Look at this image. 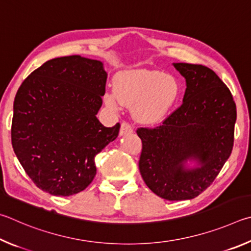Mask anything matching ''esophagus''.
Returning a JSON list of instances; mask_svg holds the SVG:
<instances>
[{"label": "esophagus", "mask_w": 251, "mask_h": 251, "mask_svg": "<svg viewBox=\"0 0 251 251\" xmlns=\"http://www.w3.org/2000/svg\"><path fill=\"white\" fill-rule=\"evenodd\" d=\"M133 132L132 126L130 125L129 122H122L121 128H120V135H126Z\"/></svg>", "instance_id": "34e87169"}]
</instances>
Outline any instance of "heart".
I'll return each mask as SVG.
<instances>
[{
  "label": "heart",
  "instance_id": "obj_1",
  "mask_svg": "<svg viewBox=\"0 0 251 251\" xmlns=\"http://www.w3.org/2000/svg\"><path fill=\"white\" fill-rule=\"evenodd\" d=\"M179 87L174 77L155 70L138 69L119 73L113 91L104 96L110 108L132 105L133 117L143 123L161 121L176 101Z\"/></svg>",
  "mask_w": 251,
  "mask_h": 251
}]
</instances>
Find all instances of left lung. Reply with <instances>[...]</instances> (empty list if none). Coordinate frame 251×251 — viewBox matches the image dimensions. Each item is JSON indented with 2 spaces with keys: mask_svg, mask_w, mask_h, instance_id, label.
<instances>
[{
  "mask_svg": "<svg viewBox=\"0 0 251 251\" xmlns=\"http://www.w3.org/2000/svg\"><path fill=\"white\" fill-rule=\"evenodd\" d=\"M186 79L183 103L154 128H139L144 183L168 201L192 200L212 185L234 147L236 103L228 87L203 65L174 64ZM187 159L201 168L186 170Z\"/></svg>",
  "mask_w": 251,
  "mask_h": 251,
  "instance_id": "obj_1",
  "label": "left lung"
}]
</instances>
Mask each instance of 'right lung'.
<instances>
[{"label": "right lung", "instance_id": "right-lung-1", "mask_svg": "<svg viewBox=\"0 0 251 251\" xmlns=\"http://www.w3.org/2000/svg\"><path fill=\"white\" fill-rule=\"evenodd\" d=\"M107 76L101 61L73 55L46 61L20 86L12 146L42 191L70 196L96 176L95 156L117 139L120 129V123L105 128L96 117Z\"/></svg>", "mask_w": 251, "mask_h": 251}]
</instances>
